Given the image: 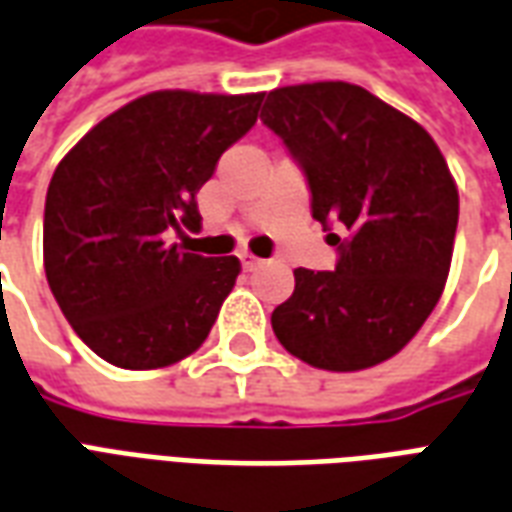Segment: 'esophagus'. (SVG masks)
I'll return each mask as SVG.
<instances>
[{"label": "esophagus", "mask_w": 512, "mask_h": 512, "mask_svg": "<svg viewBox=\"0 0 512 512\" xmlns=\"http://www.w3.org/2000/svg\"><path fill=\"white\" fill-rule=\"evenodd\" d=\"M240 259H242V267H245V270H248V272L256 270V267H261V259L251 256V253H242Z\"/></svg>", "instance_id": "34e87169"}]
</instances>
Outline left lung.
<instances>
[{
  "label": "left lung",
  "mask_w": 512,
  "mask_h": 512,
  "mask_svg": "<svg viewBox=\"0 0 512 512\" xmlns=\"http://www.w3.org/2000/svg\"><path fill=\"white\" fill-rule=\"evenodd\" d=\"M261 122L283 138L338 248L333 272L294 270L272 311L286 352L324 371H363L412 341L445 289L458 188L423 125L346 81L272 89Z\"/></svg>",
  "instance_id": "obj_1"
}]
</instances>
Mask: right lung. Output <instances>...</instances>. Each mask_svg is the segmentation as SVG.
I'll return each instance as SVG.
<instances>
[{
    "label": "right lung",
    "mask_w": 512,
    "mask_h": 512,
    "mask_svg": "<svg viewBox=\"0 0 512 512\" xmlns=\"http://www.w3.org/2000/svg\"><path fill=\"white\" fill-rule=\"evenodd\" d=\"M256 95L163 89L130 100L59 160L43 264L70 327L106 363L152 371L199 349L240 275L166 237L201 226L196 193L256 125Z\"/></svg>",
    "instance_id": "right-lung-1"
}]
</instances>
